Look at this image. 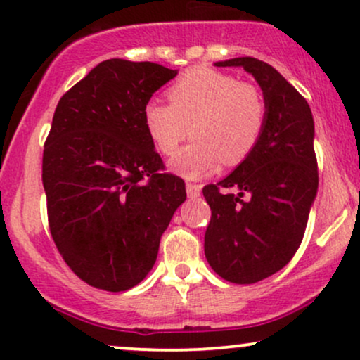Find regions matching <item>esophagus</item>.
<instances>
[{"mask_svg": "<svg viewBox=\"0 0 360 360\" xmlns=\"http://www.w3.org/2000/svg\"><path fill=\"white\" fill-rule=\"evenodd\" d=\"M186 193H188L189 198H198L201 194V186L194 184V183H188L186 184Z\"/></svg>", "mask_w": 360, "mask_h": 360, "instance_id": "esophagus-1", "label": "esophagus"}]
</instances>
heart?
<instances>
[{"mask_svg":"<svg viewBox=\"0 0 360 360\" xmlns=\"http://www.w3.org/2000/svg\"><path fill=\"white\" fill-rule=\"evenodd\" d=\"M166 103L150 100L143 127L157 150L172 155L189 133L195 140L171 159L186 179L213 174L221 162L238 166L257 148L267 127V100L252 82L212 68L188 69L167 89Z\"/></svg>","mask_w":360,"mask_h":360,"instance_id":"obj_1","label":"heart"}]
</instances>
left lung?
Wrapping results in <instances>:
<instances>
[{
  "instance_id": "left-lung-1",
  "label": "left lung",
  "mask_w": 360,
  "mask_h": 360,
  "mask_svg": "<svg viewBox=\"0 0 360 360\" xmlns=\"http://www.w3.org/2000/svg\"><path fill=\"white\" fill-rule=\"evenodd\" d=\"M214 65L250 72L269 108L252 155L218 184L203 188L212 208L206 260L225 281L254 284L283 269L303 240L318 191L315 123L307 100L272 65L254 57Z\"/></svg>"
}]
</instances>
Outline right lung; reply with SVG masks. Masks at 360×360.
<instances>
[{
	"label": "right lung",
	"mask_w": 360,
	"mask_h": 360,
	"mask_svg": "<svg viewBox=\"0 0 360 360\" xmlns=\"http://www.w3.org/2000/svg\"><path fill=\"white\" fill-rule=\"evenodd\" d=\"M177 71L103 60L59 100L44 146L42 183L57 250L89 286L120 292L154 267L160 237L186 200L142 111Z\"/></svg>",
	"instance_id": "obj_1"
}]
</instances>
